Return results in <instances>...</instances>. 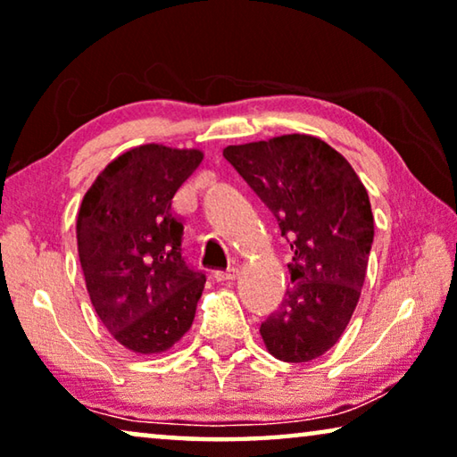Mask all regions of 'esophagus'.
Returning a JSON list of instances; mask_svg holds the SVG:
<instances>
[{"instance_id":"obj_1","label":"esophagus","mask_w":457,"mask_h":457,"mask_svg":"<svg viewBox=\"0 0 457 457\" xmlns=\"http://www.w3.org/2000/svg\"><path fill=\"white\" fill-rule=\"evenodd\" d=\"M237 276H238V270H237V268H228V270L214 271L216 282H233V279H235Z\"/></svg>"}]
</instances>
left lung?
I'll return each instance as SVG.
<instances>
[{
  "label": "left lung",
  "mask_w": 457,
  "mask_h": 457,
  "mask_svg": "<svg viewBox=\"0 0 457 457\" xmlns=\"http://www.w3.org/2000/svg\"><path fill=\"white\" fill-rule=\"evenodd\" d=\"M224 159L247 181L294 251L292 286L259 333L273 357L317 360L349 325L374 243L366 187L347 159L311 135L230 145Z\"/></svg>",
  "instance_id": "left-lung-1"
}]
</instances>
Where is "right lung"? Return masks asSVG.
I'll return each instance as SVG.
<instances>
[{
    "label": "right lung",
    "instance_id": "1",
    "mask_svg": "<svg viewBox=\"0 0 457 457\" xmlns=\"http://www.w3.org/2000/svg\"><path fill=\"white\" fill-rule=\"evenodd\" d=\"M198 149L140 145L116 157L83 195L77 251L97 317L135 353L173 347L194 322L204 271L181 255L171 200L202 163Z\"/></svg>",
    "mask_w": 457,
    "mask_h": 457
}]
</instances>
